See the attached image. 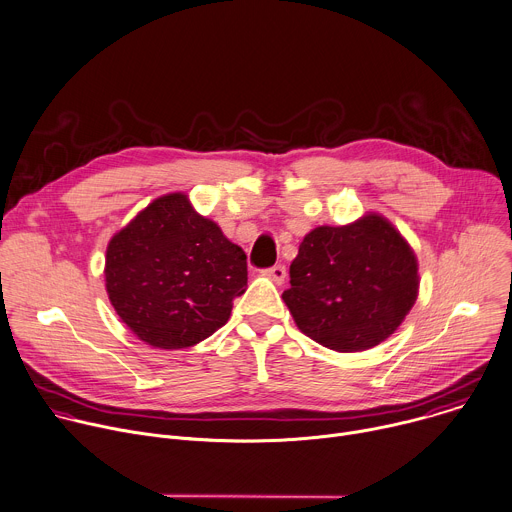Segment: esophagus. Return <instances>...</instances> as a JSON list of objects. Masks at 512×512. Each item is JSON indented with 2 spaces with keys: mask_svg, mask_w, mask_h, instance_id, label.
I'll use <instances>...</instances> for the list:
<instances>
[{
  "mask_svg": "<svg viewBox=\"0 0 512 512\" xmlns=\"http://www.w3.org/2000/svg\"><path fill=\"white\" fill-rule=\"evenodd\" d=\"M263 273H265L267 277H271L275 283H283V281H285V275H287L285 265H273V267L265 269Z\"/></svg>",
  "mask_w": 512,
  "mask_h": 512,
  "instance_id": "34e87169",
  "label": "esophagus"
}]
</instances>
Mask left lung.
Segmentation results:
<instances>
[{"label": "left lung", "instance_id": "obj_1", "mask_svg": "<svg viewBox=\"0 0 512 512\" xmlns=\"http://www.w3.org/2000/svg\"><path fill=\"white\" fill-rule=\"evenodd\" d=\"M283 302L298 328L336 352L369 350L389 338L417 300V257L381 214L318 227L289 265Z\"/></svg>", "mask_w": 512, "mask_h": 512}]
</instances>
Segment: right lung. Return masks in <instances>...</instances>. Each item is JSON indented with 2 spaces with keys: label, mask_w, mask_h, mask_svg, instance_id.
I'll use <instances>...</instances> for the list:
<instances>
[{
  "label": "right lung",
  "mask_w": 512,
  "mask_h": 512,
  "mask_svg": "<svg viewBox=\"0 0 512 512\" xmlns=\"http://www.w3.org/2000/svg\"><path fill=\"white\" fill-rule=\"evenodd\" d=\"M117 316L145 344L178 350L223 328L247 289V255L186 194L160 196L107 247Z\"/></svg>",
  "instance_id": "obj_1"
}]
</instances>
